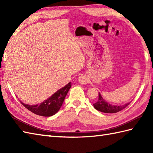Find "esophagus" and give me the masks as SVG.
<instances>
[{
    "label": "esophagus",
    "mask_w": 153,
    "mask_h": 153,
    "mask_svg": "<svg viewBox=\"0 0 153 153\" xmlns=\"http://www.w3.org/2000/svg\"><path fill=\"white\" fill-rule=\"evenodd\" d=\"M78 81L82 85H86V84L89 82V79L85 75H81V76L78 77Z\"/></svg>",
    "instance_id": "34e87169"
}]
</instances>
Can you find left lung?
I'll return each instance as SVG.
<instances>
[{
  "mask_svg": "<svg viewBox=\"0 0 153 153\" xmlns=\"http://www.w3.org/2000/svg\"><path fill=\"white\" fill-rule=\"evenodd\" d=\"M129 103H127L125 105L123 106H114L110 105L108 102H106L105 100L103 99L102 97L100 95V93H99V99L97 101L93 104V106L95 108L100 112L104 113H116L120 110L125 108L127 106L129 105Z\"/></svg>",
  "mask_w": 153,
  "mask_h": 153,
  "instance_id": "8db88e82",
  "label": "left lung"
}]
</instances>
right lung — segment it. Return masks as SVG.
I'll return each mask as SVG.
<instances>
[{"mask_svg": "<svg viewBox=\"0 0 153 153\" xmlns=\"http://www.w3.org/2000/svg\"><path fill=\"white\" fill-rule=\"evenodd\" d=\"M71 87V83L70 82L66 86L59 89L48 99L39 105H30L21 103L27 110L35 114L42 116H51L55 114L60 110L64 100L66 97L68 91Z\"/></svg>", "mask_w": 153, "mask_h": 153, "instance_id": "right-lung-1", "label": "right lung"}]
</instances>
